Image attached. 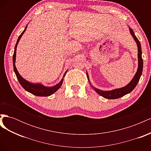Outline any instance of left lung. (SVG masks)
<instances>
[{
    "instance_id": "obj_1",
    "label": "left lung",
    "mask_w": 151,
    "mask_h": 151,
    "mask_svg": "<svg viewBox=\"0 0 151 151\" xmlns=\"http://www.w3.org/2000/svg\"><path fill=\"white\" fill-rule=\"evenodd\" d=\"M129 31L130 32L131 35L133 36V38L134 40L135 41V42L137 43V48H138V68H137V70L135 76H134L133 79L131 80L130 83L126 85L125 86L123 87V88H118V89H115L111 91H103L101 89H99L96 88H95L94 86H93L92 84H91V82L89 81V75L88 74V72H86V74H87V77H88L89 83L91 84V86H92V88L94 89V90L100 96H101L103 98H106L108 99H117L121 98L123 96H125L127 94L130 93L132 92L133 89L135 88L138 82L139 81V79L140 78V76L142 75V70H143V60L142 58V49H141V45L140 43L137 39V38L136 37V36L134 34V31L132 29L129 27Z\"/></svg>"
}]
</instances>
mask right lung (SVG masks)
<instances>
[{"label":"right lung","instance_id":"right-lung-1","mask_svg":"<svg viewBox=\"0 0 151 151\" xmlns=\"http://www.w3.org/2000/svg\"><path fill=\"white\" fill-rule=\"evenodd\" d=\"M27 26H28V24L26 25L25 27V29L24 31L22 32V33L19 35V38L17 39V41L16 42V44L15 45L14 47V55H13V57H12V62H13V67H14V72L16 74V76L17 77V78L19 81L20 84L22 86V88H23L26 91L28 92L33 94L35 96H49L53 94L54 93H55L56 91L60 88L61 86L62 85L63 81V77H65V74L68 70H67L65 72L64 75H63L62 79H61L60 82L55 86H54L53 87H47V86H45L44 85L40 84V83H31L30 82L26 81L24 79L23 77H22L20 74L18 72L16 67L15 65V62H16V49H17V44L19 43V40H21L22 35L24 34V32L26 31V29L27 28Z\"/></svg>","mask_w":151,"mask_h":151}]
</instances>
